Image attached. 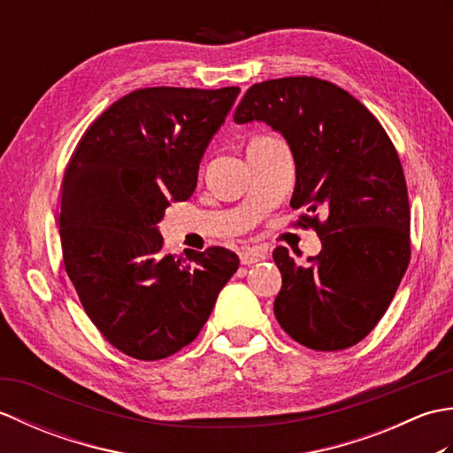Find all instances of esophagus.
<instances>
[{
    "mask_svg": "<svg viewBox=\"0 0 453 453\" xmlns=\"http://www.w3.org/2000/svg\"><path fill=\"white\" fill-rule=\"evenodd\" d=\"M239 258H242V265H255L258 261H265L266 253L258 251V249H255V247H247L242 253H239Z\"/></svg>",
    "mask_w": 453,
    "mask_h": 453,
    "instance_id": "obj_1",
    "label": "esophagus"
}]
</instances>
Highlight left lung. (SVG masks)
Instances as JSON below:
<instances>
[{
  "label": "left lung",
  "mask_w": 453,
  "mask_h": 453,
  "mask_svg": "<svg viewBox=\"0 0 453 453\" xmlns=\"http://www.w3.org/2000/svg\"><path fill=\"white\" fill-rule=\"evenodd\" d=\"M234 120L282 134L296 163L290 204L305 208L300 226L321 237L311 266L274 249L278 323L307 349H349L378 325L409 266L411 210L395 148L360 101L317 78L255 83Z\"/></svg>",
  "instance_id": "8db88e82"
}]
</instances>
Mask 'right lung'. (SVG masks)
Listing matches in <instances>:
<instances>
[{"label": "right lung", "instance_id": "right-lung-1", "mask_svg": "<svg viewBox=\"0 0 453 453\" xmlns=\"http://www.w3.org/2000/svg\"><path fill=\"white\" fill-rule=\"evenodd\" d=\"M239 88H148L112 103L83 134L62 182L65 273L114 349L161 360L190 344L239 268L224 247L163 255L157 224L190 198L200 159Z\"/></svg>", "mask_w": 453, "mask_h": 453}]
</instances>
